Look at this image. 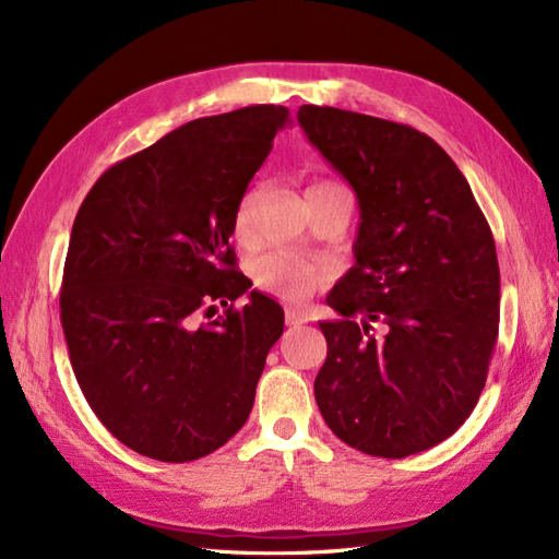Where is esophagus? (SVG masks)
I'll return each mask as SVG.
<instances>
[{
    "label": "esophagus",
    "mask_w": 559,
    "mask_h": 559,
    "mask_svg": "<svg viewBox=\"0 0 559 559\" xmlns=\"http://www.w3.org/2000/svg\"><path fill=\"white\" fill-rule=\"evenodd\" d=\"M310 322V314L307 312H300V310H288L286 312V324L288 326H300V324H307Z\"/></svg>",
    "instance_id": "34e87169"
}]
</instances>
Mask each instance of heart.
Here are the masks:
<instances>
[{"instance_id":"b5f03b06","label":"heart","mask_w":559,"mask_h":559,"mask_svg":"<svg viewBox=\"0 0 559 559\" xmlns=\"http://www.w3.org/2000/svg\"><path fill=\"white\" fill-rule=\"evenodd\" d=\"M314 187H334V182H317L310 189ZM252 211L254 194H245L235 213V240L245 247L254 242ZM252 273L259 288H264L273 298L286 302H305L312 293L322 288L329 278L324 266L312 264V261H302L286 252H269L264 257H259L254 261Z\"/></svg>"}]
</instances>
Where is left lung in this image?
Returning a JSON list of instances; mask_svg holds the SVG:
<instances>
[{"instance_id":"8db88e82","label":"left lung","mask_w":559,"mask_h":559,"mask_svg":"<svg viewBox=\"0 0 559 559\" xmlns=\"http://www.w3.org/2000/svg\"><path fill=\"white\" fill-rule=\"evenodd\" d=\"M298 122L360 206L355 264L326 298L341 319L319 322L329 350L317 406L353 449L418 454L466 423L488 379L500 322L490 225L418 129L319 105H302Z\"/></svg>"}]
</instances>
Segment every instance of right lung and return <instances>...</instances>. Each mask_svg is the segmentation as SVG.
Here are the masks:
<instances>
[{
  "label": "right lung",
  "instance_id": "right-lung-1",
  "mask_svg": "<svg viewBox=\"0 0 559 559\" xmlns=\"http://www.w3.org/2000/svg\"><path fill=\"white\" fill-rule=\"evenodd\" d=\"M290 122L283 105L201 117L100 175L69 237L62 329L98 420L148 459L211 454L254 406L283 307L237 271L235 213ZM226 314L212 316L217 305Z\"/></svg>",
  "mask_w": 559,
  "mask_h": 559
}]
</instances>
